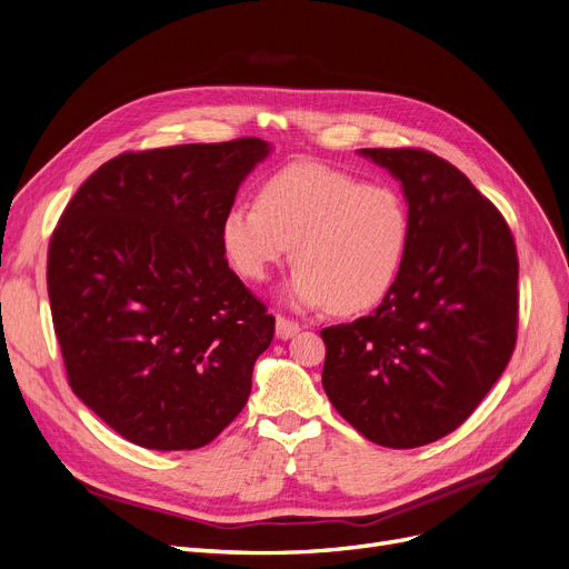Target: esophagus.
I'll return each instance as SVG.
<instances>
[{"label":"esophagus","mask_w":569,"mask_h":569,"mask_svg":"<svg viewBox=\"0 0 569 569\" xmlns=\"http://www.w3.org/2000/svg\"><path fill=\"white\" fill-rule=\"evenodd\" d=\"M301 331V327L296 321H291V319H287V317H276V336L280 338V340H289V338H293L296 333Z\"/></svg>","instance_id":"1"}]
</instances>
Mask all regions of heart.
<instances>
[{"label":"heart","mask_w":569,"mask_h":569,"mask_svg":"<svg viewBox=\"0 0 569 569\" xmlns=\"http://www.w3.org/2000/svg\"><path fill=\"white\" fill-rule=\"evenodd\" d=\"M220 240L236 273L250 282H263L293 247L299 268L287 301L357 315L380 306L396 284L408 254L410 212L387 184L306 161L270 176L257 206H233Z\"/></svg>","instance_id":"obj_1"}]
</instances>
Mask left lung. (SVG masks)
<instances>
[{"instance_id":"obj_1","label":"left lung","mask_w":569,"mask_h":569,"mask_svg":"<svg viewBox=\"0 0 569 569\" xmlns=\"http://www.w3.org/2000/svg\"><path fill=\"white\" fill-rule=\"evenodd\" d=\"M359 154L400 182L410 242L380 308L321 331V385L363 438L412 449L461 426L507 368L517 248L498 208L449 161L412 148Z\"/></svg>"}]
</instances>
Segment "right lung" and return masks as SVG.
Instances as JSON below:
<instances>
[{
  "mask_svg": "<svg viewBox=\"0 0 569 569\" xmlns=\"http://www.w3.org/2000/svg\"><path fill=\"white\" fill-rule=\"evenodd\" d=\"M261 139L124 152L52 231L48 299L73 393L133 445L199 449L246 408L276 319L229 268L222 218Z\"/></svg>",
  "mask_w": 569,
  "mask_h": 569,
  "instance_id": "right-lung-1",
  "label": "right lung"
}]
</instances>
